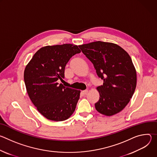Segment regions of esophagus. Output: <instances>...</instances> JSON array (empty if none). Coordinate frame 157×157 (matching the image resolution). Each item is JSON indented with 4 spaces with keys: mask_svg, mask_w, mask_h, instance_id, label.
<instances>
[{
    "mask_svg": "<svg viewBox=\"0 0 157 157\" xmlns=\"http://www.w3.org/2000/svg\"><path fill=\"white\" fill-rule=\"evenodd\" d=\"M82 93H83V94H87V93H88V90H84V91H82Z\"/></svg>",
    "mask_w": 157,
    "mask_h": 157,
    "instance_id": "34e87169",
    "label": "esophagus"
}]
</instances>
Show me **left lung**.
I'll return each mask as SVG.
<instances>
[{"instance_id":"obj_1","label":"left lung","mask_w":157,"mask_h":157,"mask_svg":"<svg viewBox=\"0 0 157 157\" xmlns=\"http://www.w3.org/2000/svg\"><path fill=\"white\" fill-rule=\"evenodd\" d=\"M79 47L104 81L97 87L100 98L96 109L107 116L119 113L128 104L136 87L137 73L130 56L113 43L98 41Z\"/></svg>"}]
</instances>
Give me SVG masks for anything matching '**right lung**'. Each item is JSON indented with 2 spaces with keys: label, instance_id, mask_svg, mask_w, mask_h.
Masks as SVG:
<instances>
[{
  "label": "right lung",
  "instance_id": "1",
  "mask_svg": "<svg viewBox=\"0 0 157 157\" xmlns=\"http://www.w3.org/2000/svg\"><path fill=\"white\" fill-rule=\"evenodd\" d=\"M81 50L72 44L41 48L24 71L27 91L39 113L48 120L63 121L75 110L80 91L57 82L64 78V69L70 58Z\"/></svg>",
  "mask_w": 157,
  "mask_h": 157
}]
</instances>
